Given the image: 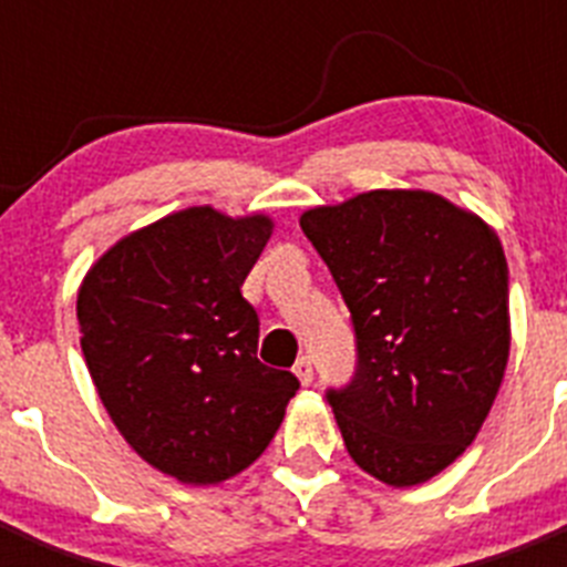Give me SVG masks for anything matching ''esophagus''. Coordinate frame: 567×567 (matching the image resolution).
Segmentation results:
<instances>
[{"label": "esophagus", "instance_id": "esophagus-1", "mask_svg": "<svg viewBox=\"0 0 567 567\" xmlns=\"http://www.w3.org/2000/svg\"><path fill=\"white\" fill-rule=\"evenodd\" d=\"M295 374H298V380H300V385H309L312 383V378H315V369H312V360L307 358V354H303V358H298V363H295V369H292Z\"/></svg>", "mask_w": 567, "mask_h": 567}]
</instances>
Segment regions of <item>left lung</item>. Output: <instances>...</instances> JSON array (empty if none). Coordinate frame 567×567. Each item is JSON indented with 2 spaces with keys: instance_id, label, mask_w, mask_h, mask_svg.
<instances>
[{
  "instance_id": "left-lung-1",
  "label": "left lung",
  "mask_w": 567,
  "mask_h": 567,
  "mask_svg": "<svg viewBox=\"0 0 567 567\" xmlns=\"http://www.w3.org/2000/svg\"><path fill=\"white\" fill-rule=\"evenodd\" d=\"M352 312L358 369L327 400L380 483L432 480L474 443L511 349L497 233L425 189H372L300 215Z\"/></svg>"
}]
</instances>
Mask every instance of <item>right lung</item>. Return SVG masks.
<instances>
[{"label":"right lung","instance_id":"1","mask_svg":"<svg viewBox=\"0 0 567 567\" xmlns=\"http://www.w3.org/2000/svg\"><path fill=\"white\" fill-rule=\"evenodd\" d=\"M267 215L189 207L135 229L90 267L76 318L110 420L153 468L189 485L235 477L278 432L298 378L258 360L240 287Z\"/></svg>","mask_w":567,"mask_h":567}]
</instances>
